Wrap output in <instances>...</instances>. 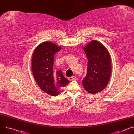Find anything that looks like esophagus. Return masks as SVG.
Segmentation results:
<instances>
[{
  "mask_svg": "<svg viewBox=\"0 0 134 134\" xmlns=\"http://www.w3.org/2000/svg\"><path fill=\"white\" fill-rule=\"evenodd\" d=\"M75 76H72V77H69L68 78V80L69 81H72V80H75Z\"/></svg>",
  "mask_w": 134,
  "mask_h": 134,
  "instance_id": "esophagus-1",
  "label": "esophagus"
}]
</instances>
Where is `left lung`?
<instances>
[{"label": "left lung", "mask_w": 134, "mask_h": 134, "mask_svg": "<svg viewBox=\"0 0 134 134\" xmlns=\"http://www.w3.org/2000/svg\"><path fill=\"white\" fill-rule=\"evenodd\" d=\"M83 49L88 64L83 85L87 92L95 94L102 91L109 81L111 73L110 55L107 49L96 40L91 41Z\"/></svg>", "instance_id": "obj_1"}]
</instances>
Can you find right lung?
<instances>
[{
    "instance_id": "obj_1",
    "label": "right lung",
    "mask_w": 134,
    "mask_h": 134,
    "mask_svg": "<svg viewBox=\"0 0 134 134\" xmlns=\"http://www.w3.org/2000/svg\"><path fill=\"white\" fill-rule=\"evenodd\" d=\"M61 49L52 42H43L37 46L32 55L33 77L40 88L52 96L58 95L60 88L69 83L62 71H53L54 55Z\"/></svg>"
}]
</instances>
